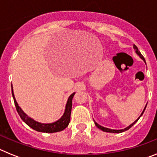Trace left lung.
I'll list each match as a JSON object with an SVG mask.
<instances>
[{"instance_id": "left-lung-1", "label": "left lung", "mask_w": 157, "mask_h": 157, "mask_svg": "<svg viewBox=\"0 0 157 157\" xmlns=\"http://www.w3.org/2000/svg\"><path fill=\"white\" fill-rule=\"evenodd\" d=\"M134 49H135V52H136V53L138 54V56H139L141 58V59H143L144 61H145V58H144V56H142V55H141V52H140V51L138 50V47L136 46L135 45H134ZM146 105H145V109H144V110L142 111V112H141V114L140 115V116H139V117H138V119H137V120H136L134 122V123H131V124H130V126H128V127H126V128L123 129V130H112V129L106 128V127H102V126L99 125V124H98V123H96L95 121H94V123H95V125L97 126V127H98V128H99V129H101V130H103V131H105V132H109V133H121V132H123V131H126V130H129V129H130V127H132L133 125H134V123H137V122H138V120H139V119H140V117H141V116H142V115H143L144 112H145V108H146Z\"/></svg>"}]
</instances>
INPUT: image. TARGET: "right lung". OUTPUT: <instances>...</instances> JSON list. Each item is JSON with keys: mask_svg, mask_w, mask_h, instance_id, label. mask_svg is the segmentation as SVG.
Listing matches in <instances>:
<instances>
[{"mask_svg": "<svg viewBox=\"0 0 157 157\" xmlns=\"http://www.w3.org/2000/svg\"><path fill=\"white\" fill-rule=\"evenodd\" d=\"M12 97L14 99V103L16 105V110L17 112L19 113V116L21 118L23 121L26 123L27 125L32 129L39 131V132H44V133H55V132H59L61 130H64L67 126H68L69 123H70V119H71V107H72V99L74 97L75 93H73L68 98L67 102L66 104V107H65V111L63 116L61 118L58 120L57 121L54 122L52 123H41L39 122H37L34 120L32 118L29 117L21 109V108L19 106L18 103L16 102V100L15 98L13 93V89H12Z\"/></svg>", "mask_w": 157, "mask_h": 157, "instance_id": "1", "label": "right lung"}]
</instances>
